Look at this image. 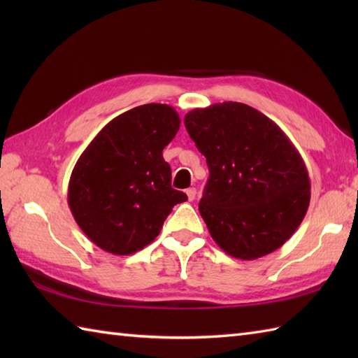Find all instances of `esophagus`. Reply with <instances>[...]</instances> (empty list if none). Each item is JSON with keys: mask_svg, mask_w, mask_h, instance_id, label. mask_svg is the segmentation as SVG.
I'll list each match as a JSON object with an SVG mask.
<instances>
[{"mask_svg": "<svg viewBox=\"0 0 358 358\" xmlns=\"http://www.w3.org/2000/svg\"><path fill=\"white\" fill-rule=\"evenodd\" d=\"M186 195H187V200L189 201H194L195 196H196V189L195 187H189L186 191Z\"/></svg>", "mask_w": 358, "mask_h": 358, "instance_id": "obj_1", "label": "esophagus"}]
</instances>
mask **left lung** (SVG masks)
Listing matches in <instances>:
<instances>
[{"label":"left lung","instance_id":"8db88e82","mask_svg":"<svg viewBox=\"0 0 358 358\" xmlns=\"http://www.w3.org/2000/svg\"><path fill=\"white\" fill-rule=\"evenodd\" d=\"M185 126L206 157L209 180L199 210L217 245L240 260L283 246L310 200L305 162L286 134L237 101L194 109Z\"/></svg>","mask_w":358,"mask_h":358}]
</instances>
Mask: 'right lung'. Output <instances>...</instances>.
Wrapping results in <instances>:
<instances>
[{"label":"right lung","instance_id":"obj_1","mask_svg":"<svg viewBox=\"0 0 358 358\" xmlns=\"http://www.w3.org/2000/svg\"><path fill=\"white\" fill-rule=\"evenodd\" d=\"M180 129L167 104H143L109 121L75 164L67 203L98 248L129 255L155 240L175 204L187 200L171 186L163 149Z\"/></svg>","mask_w":358,"mask_h":358}]
</instances>
